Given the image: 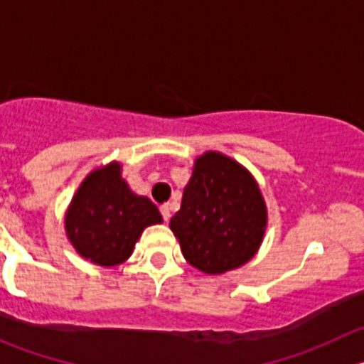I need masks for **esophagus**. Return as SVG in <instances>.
<instances>
[{"instance_id": "1", "label": "esophagus", "mask_w": 364, "mask_h": 364, "mask_svg": "<svg viewBox=\"0 0 364 364\" xmlns=\"http://www.w3.org/2000/svg\"><path fill=\"white\" fill-rule=\"evenodd\" d=\"M160 213H161V216H164L165 222H168V218H171V205L161 204L160 205Z\"/></svg>"}]
</instances>
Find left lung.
Returning <instances> with one entry per match:
<instances>
[{"label": "left lung", "mask_w": 364, "mask_h": 364, "mask_svg": "<svg viewBox=\"0 0 364 364\" xmlns=\"http://www.w3.org/2000/svg\"><path fill=\"white\" fill-rule=\"evenodd\" d=\"M266 220V204L250 172L222 153L208 151L196 161L171 229L193 267L220 274L255 255Z\"/></svg>", "instance_id": "1"}]
</instances>
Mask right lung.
I'll return each mask as SVG.
<instances>
[{
  "mask_svg": "<svg viewBox=\"0 0 364 364\" xmlns=\"http://www.w3.org/2000/svg\"><path fill=\"white\" fill-rule=\"evenodd\" d=\"M161 215L148 197L135 196L112 161L93 171L77 190L65 227L77 252L100 266H116L132 255L142 230L160 223Z\"/></svg>",
  "mask_w": 364,
  "mask_h": 364,
  "instance_id": "1",
  "label": "right lung"
}]
</instances>
